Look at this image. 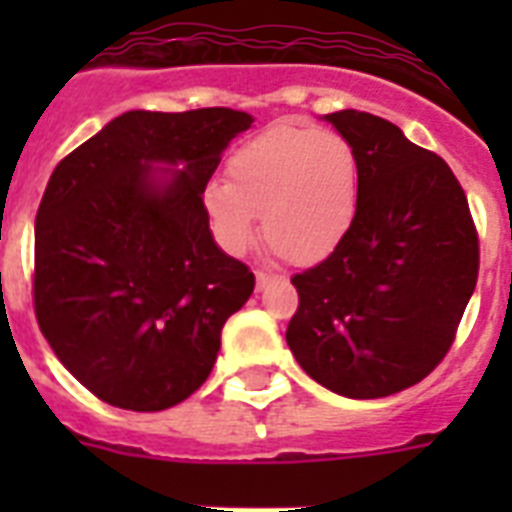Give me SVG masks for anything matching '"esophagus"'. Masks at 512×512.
<instances>
[{
  "instance_id": "1",
  "label": "esophagus",
  "mask_w": 512,
  "mask_h": 512,
  "mask_svg": "<svg viewBox=\"0 0 512 512\" xmlns=\"http://www.w3.org/2000/svg\"><path fill=\"white\" fill-rule=\"evenodd\" d=\"M255 279H257V289H265L268 284H273V281H279L281 276H276V273H268V271H257Z\"/></svg>"
}]
</instances>
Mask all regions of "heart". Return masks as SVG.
Masks as SVG:
<instances>
[{
  "label": "heart",
  "mask_w": 512,
  "mask_h": 512,
  "mask_svg": "<svg viewBox=\"0 0 512 512\" xmlns=\"http://www.w3.org/2000/svg\"><path fill=\"white\" fill-rule=\"evenodd\" d=\"M225 177L201 188V207L228 255L247 252L263 215L273 252L297 265L321 263L356 220L358 159L335 132L273 124L228 156Z\"/></svg>",
  "instance_id": "1"
}]
</instances>
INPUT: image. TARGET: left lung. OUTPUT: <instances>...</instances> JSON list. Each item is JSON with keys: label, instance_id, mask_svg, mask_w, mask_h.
Listing matches in <instances>:
<instances>
[{"label": "left lung", "instance_id": "obj_1", "mask_svg": "<svg viewBox=\"0 0 512 512\" xmlns=\"http://www.w3.org/2000/svg\"><path fill=\"white\" fill-rule=\"evenodd\" d=\"M327 122L356 151L358 209L340 247L292 276L300 305L287 345L340 396H393L452 348L478 281V231L441 156L364 111Z\"/></svg>", "mask_w": 512, "mask_h": 512}]
</instances>
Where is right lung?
<instances>
[{"instance_id": "obj_1", "label": "right lung", "mask_w": 512, "mask_h": 512, "mask_svg": "<svg viewBox=\"0 0 512 512\" xmlns=\"http://www.w3.org/2000/svg\"><path fill=\"white\" fill-rule=\"evenodd\" d=\"M252 116L127 111L55 167L36 212L34 313L92 396L162 412L201 388L255 273L217 247L201 188ZM154 163H183L159 178Z\"/></svg>"}]
</instances>
